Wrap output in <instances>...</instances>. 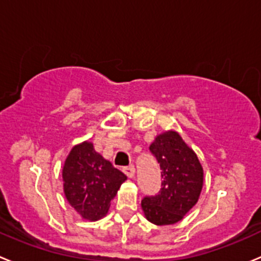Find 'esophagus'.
<instances>
[{
	"label": "esophagus",
	"mask_w": 261,
	"mask_h": 261,
	"mask_svg": "<svg viewBox=\"0 0 261 261\" xmlns=\"http://www.w3.org/2000/svg\"><path fill=\"white\" fill-rule=\"evenodd\" d=\"M123 173L126 174L127 177H130V178H133L134 174H135V167L134 166H127V167H123Z\"/></svg>",
	"instance_id": "34e87169"
}]
</instances>
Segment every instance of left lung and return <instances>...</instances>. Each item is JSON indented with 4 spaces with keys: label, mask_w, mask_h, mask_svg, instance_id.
Masks as SVG:
<instances>
[{
    "label": "left lung",
    "mask_w": 261,
    "mask_h": 261,
    "mask_svg": "<svg viewBox=\"0 0 261 261\" xmlns=\"http://www.w3.org/2000/svg\"><path fill=\"white\" fill-rule=\"evenodd\" d=\"M149 149L161 166L163 181L158 195L141 200V209L150 223L174 224L184 219L200 198L203 166L177 131L156 135Z\"/></svg>",
    "instance_id": "8db88e82"
}]
</instances>
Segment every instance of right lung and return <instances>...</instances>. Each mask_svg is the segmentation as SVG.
<instances>
[{
  "label": "right lung",
  "instance_id": "right-lung-1",
  "mask_svg": "<svg viewBox=\"0 0 261 261\" xmlns=\"http://www.w3.org/2000/svg\"><path fill=\"white\" fill-rule=\"evenodd\" d=\"M63 192L83 219L95 222L107 216L111 200L127 177L97 153L90 141L70 150L62 168Z\"/></svg>",
  "mask_w": 261,
  "mask_h": 261
}]
</instances>
